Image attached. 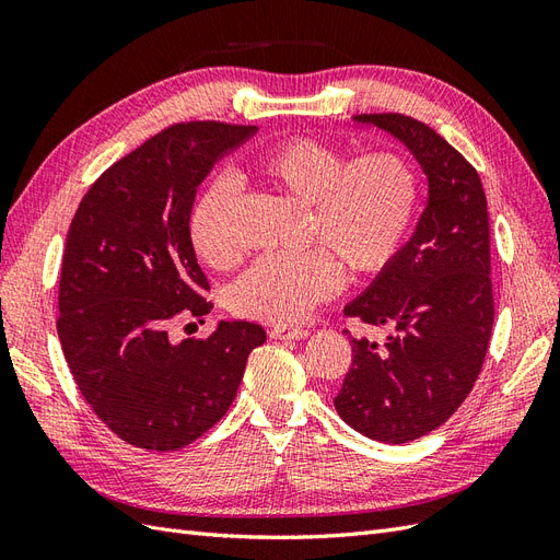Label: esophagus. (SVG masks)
Instances as JSON below:
<instances>
[{
	"label": "esophagus",
	"mask_w": 560,
	"mask_h": 560,
	"mask_svg": "<svg viewBox=\"0 0 560 560\" xmlns=\"http://www.w3.org/2000/svg\"><path fill=\"white\" fill-rule=\"evenodd\" d=\"M268 334L270 338H278V341H301V338H306L311 331L303 327H273Z\"/></svg>",
	"instance_id": "esophagus-1"
}]
</instances>
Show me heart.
I'll return each instance as SVG.
<instances>
[{
	"label": "heart",
	"instance_id": "1",
	"mask_svg": "<svg viewBox=\"0 0 560 560\" xmlns=\"http://www.w3.org/2000/svg\"><path fill=\"white\" fill-rule=\"evenodd\" d=\"M252 175L270 191L303 208L299 254H268L235 280L229 306L235 315L292 325L343 282L374 276L397 257L411 229L418 175L397 151H371L348 161L346 151L315 138H292L268 147L252 163ZM238 186L212 179L194 202L189 238L202 264L233 268L243 257L235 233Z\"/></svg>",
	"mask_w": 560,
	"mask_h": 560
}]
</instances>
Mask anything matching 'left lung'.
I'll return each mask as SVG.
<instances>
[{
  "label": "left lung",
  "instance_id": "obj_1",
  "mask_svg": "<svg viewBox=\"0 0 560 560\" xmlns=\"http://www.w3.org/2000/svg\"><path fill=\"white\" fill-rule=\"evenodd\" d=\"M354 121L406 144L428 175V206L411 241L343 311L395 334L383 346L352 338L334 406L360 434L406 444L444 425L483 366L495 319L488 202L479 173L430 126L404 114Z\"/></svg>",
  "mask_w": 560,
  "mask_h": 560
}]
</instances>
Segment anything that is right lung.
Here are the masks:
<instances>
[{
    "label": "right lung",
    "mask_w": 560,
    "mask_h": 560,
    "mask_svg": "<svg viewBox=\"0 0 560 560\" xmlns=\"http://www.w3.org/2000/svg\"><path fill=\"white\" fill-rule=\"evenodd\" d=\"M254 132L219 121L161 130L93 182L67 233L56 322L65 360L95 416L138 448L177 451L206 434L266 341L254 322L171 336L177 319L212 311L189 238L198 184Z\"/></svg>",
    "instance_id": "right-lung-1"
}]
</instances>
